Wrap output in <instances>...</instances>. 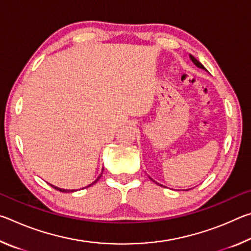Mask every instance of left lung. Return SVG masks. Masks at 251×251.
Wrapping results in <instances>:
<instances>
[{
    "label": "left lung",
    "instance_id": "left-lung-1",
    "mask_svg": "<svg viewBox=\"0 0 251 251\" xmlns=\"http://www.w3.org/2000/svg\"><path fill=\"white\" fill-rule=\"evenodd\" d=\"M190 58H192V61L194 62V64L196 65V66H198L199 69H202V70H205V67H203V65L201 64V62H198L197 59L193 56V55H190ZM151 180H152V179H151Z\"/></svg>",
    "mask_w": 251,
    "mask_h": 251
}]
</instances>
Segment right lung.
I'll return each instance as SVG.
<instances>
[{
  "mask_svg": "<svg viewBox=\"0 0 251 251\" xmlns=\"http://www.w3.org/2000/svg\"><path fill=\"white\" fill-rule=\"evenodd\" d=\"M101 174H103V173H101ZM101 174H100V175L99 176V178H97V179H96V180H95L94 182H93V184H91L90 186H92V185H94V184H95V182H96L97 180H99V179H100V176H101ZM50 186H52L54 189H56V190H58V192H62V193H72V192H74V190H67V189H61V188H58V187H55V186H53V185H50ZM87 187H88V186H87Z\"/></svg>",
  "mask_w": 251,
  "mask_h": 251,
  "instance_id": "add662e5",
  "label": "right lung"
}]
</instances>
